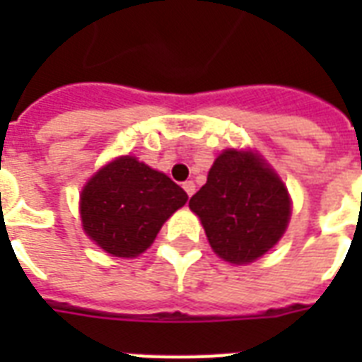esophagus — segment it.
Masks as SVG:
<instances>
[{
    "label": "esophagus",
    "mask_w": 362,
    "mask_h": 362,
    "mask_svg": "<svg viewBox=\"0 0 362 362\" xmlns=\"http://www.w3.org/2000/svg\"><path fill=\"white\" fill-rule=\"evenodd\" d=\"M182 187H184V192L187 193V197H192L193 193H195V184H193L192 180H187L182 184Z\"/></svg>",
    "instance_id": "34e87169"
}]
</instances>
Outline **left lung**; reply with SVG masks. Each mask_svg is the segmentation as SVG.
Segmentation results:
<instances>
[{"label":"left lung","mask_w":362,"mask_h":362,"mask_svg":"<svg viewBox=\"0 0 362 362\" xmlns=\"http://www.w3.org/2000/svg\"><path fill=\"white\" fill-rule=\"evenodd\" d=\"M210 246L229 263H252L284 235L291 214L281 180L252 152L226 150L189 199Z\"/></svg>","instance_id":"left-lung-1"}]
</instances>
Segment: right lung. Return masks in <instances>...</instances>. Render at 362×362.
<instances>
[{
	"instance_id": "add662e5",
	"label": "right lung",
	"mask_w": 362,
	"mask_h": 362,
	"mask_svg": "<svg viewBox=\"0 0 362 362\" xmlns=\"http://www.w3.org/2000/svg\"><path fill=\"white\" fill-rule=\"evenodd\" d=\"M186 201V192L169 176L124 156L103 167L82 189V227L110 255L135 257Z\"/></svg>"
}]
</instances>
